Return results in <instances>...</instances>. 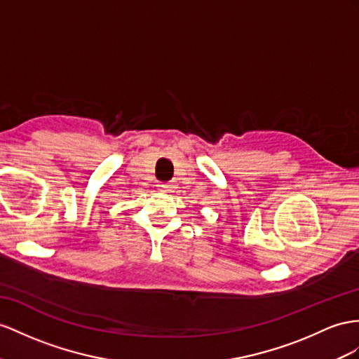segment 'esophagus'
<instances>
[{"label":"esophagus","instance_id":"esophagus-1","mask_svg":"<svg viewBox=\"0 0 359 359\" xmlns=\"http://www.w3.org/2000/svg\"><path fill=\"white\" fill-rule=\"evenodd\" d=\"M159 189H162V191H165V192H168V191L176 189V185H172V183H161Z\"/></svg>","mask_w":359,"mask_h":359}]
</instances>
